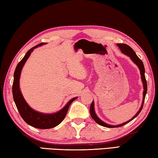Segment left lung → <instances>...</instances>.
<instances>
[{
  "label": "left lung",
  "instance_id": "obj_1",
  "mask_svg": "<svg viewBox=\"0 0 158 158\" xmlns=\"http://www.w3.org/2000/svg\"><path fill=\"white\" fill-rule=\"evenodd\" d=\"M117 45L119 47V48L120 49L121 52L125 55H127L128 56H130V59L133 61L134 64H136V66H138L139 70H140V73H141V80H142V82H143V102H142V104L140 108V109L137 112V113L134 116V117L131 119V120L127 121V122L124 123L121 125H108V124L105 123L104 122H103L102 120H101L100 119L97 117V115H96L94 111V101H93L92 103H91V106H90L89 108V111H90V114H91L92 118L94 119L95 122H96L97 124L99 125L106 127H108V128H113V127H119L123 126L126 125L127 123H130V121H131L133 119L135 118L136 116H137L142 110V108H143V103H144V100H145V97H146V94L147 92V82H146V77H145V69H144V66L142 61L138 57V56L136 55V53L134 52V51L131 49L130 46L126 45V44H123V43H118Z\"/></svg>",
  "mask_w": 158,
  "mask_h": 158
}]
</instances>
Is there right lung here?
Returning <instances> with one entry per match:
<instances>
[{"label":"right lung","instance_id":"1","mask_svg":"<svg viewBox=\"0 0 158 158\" xmlns=\"http://www.w3.org/2000/svg\"><path fill=\"white\" fill-rule=\"evenodd\" d=\"M44 44H46V43H40L35 45V47L30 49L22 60L19 62V64H17L14 73L12 94H13V99L15 105H16L17 110L19 111L21 117L23 118V120L28 125L32 126L33 127L45 130V129L55 127L57 126L62 122V120L65 118L67 112H68L70 105L77 97H74L70 100L61 110L55 113H52V114H45V113H39L34 110L28 105V103L24 99L19 88V78L22 69L24 65L25 62L29 57L31 53L32 52L33 50L38 48V46H41Z\"/></svg>","mask_w":158,"mask_h":158}]
</instances>
